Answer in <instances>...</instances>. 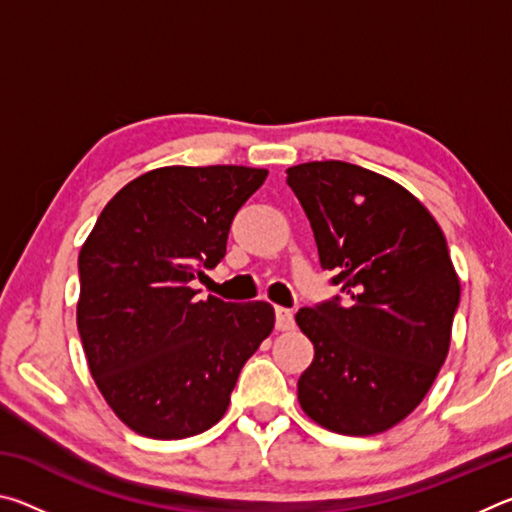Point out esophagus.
<instances>
[{"instance_id": "esophagus-1", "label": "esophagus", "mask_w": 512, "mask_h": 512, "mask_svg": "<svg viewBox=\"0 0 512 512\" xmlns=\"http://www.w3.org/2000/svg\"><path fill=\"white\" fill-rule=\"evenodd\" d=\"M275 327L287 332L293 327V311L287 307H275Z\"/></svg>"}]
</instances>
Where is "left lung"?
<instances>
[{"instance_id":"1","label":"left lung","mask_w":512,"mask_h":512,"mask_svg":"<svg viewBox=\"0 0 512 512\" xmlns=\"http://www.w3.org/2000/svg\"><path fill=\"white\" fill-rule=\"evenodd\" d=\"M336 296L302 307L314 343L298 379L302 411L345 436L400 424L436 379L452 341L461 282L436 219L395 180L341 160L287 169Z\"/></svg>"}]
</instances>
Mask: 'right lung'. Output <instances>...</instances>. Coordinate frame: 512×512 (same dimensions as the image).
Segmentation results:
<instances>
[{"label": "right lung", "instance_id": "add662e5", "mask_svg": "<svg viewBox=\"0 0 512 512\" xmlns=\"http://www.w3.org/2000/svg\"><path fill=\"white\" fill-rule=\"evenodd\" d=\"M266 169L162 167L112 196L79 255L76 325L103 400L135 433L180 440L228 411L244 363L273 332L268 302L196 298Z\"/></svg>", "mask_w": 512, "mask_h": 512}]
</instances>
